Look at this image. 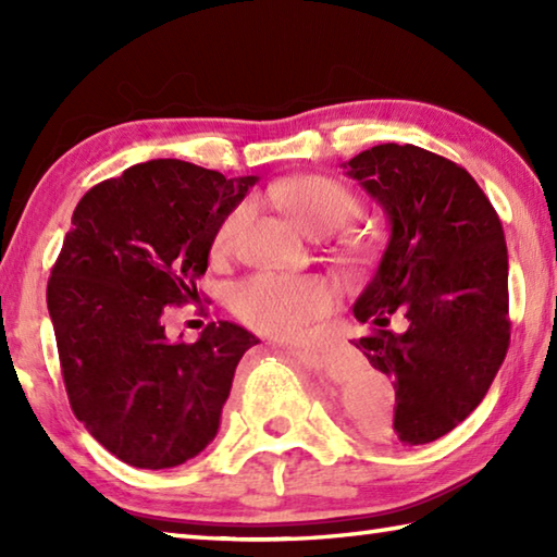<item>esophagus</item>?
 <instances>
[{
	"instance_id": "obj_1",
	"label": "esophagus",
	"mask_w": 557,
	"mask_h": 557,
	"mask_svg": "<svg viewBox=\"0 0 557 557\" xmlns=\"http://www.w3.org/2000/svg\"><path fill=\"white\" fill-rule=\"evenodd\" d=\"M289 354H297V356H305V358H317L319 351L312 346H287Z\"/></svg>"
}]
</instances>
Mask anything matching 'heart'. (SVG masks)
<instances>
[{"label":"heart","mask_w":557,"mask_h":557,"mask_svg":"<svg viewBox=\"0 0 557 557\" xmlns=\"http://www.w3.org/2000/svg\"><path fill=\"white\" fill-rule=\"evenodd\" d=\"M270 199L309 235L334 231L351 221L361 209L351 188L322 174L287 178V182L270 188ZM248 215V206H238L225 215L213 235L215 256H225L233 248ZM346 248L363 256L371 250V240L354 235V238H346ZM231 305L238 319L262 334L295 336L332 309L334 295L326 282L319 277H289L262 272V275H252L233 289Z\"/></svg>","instance_id":"heart-1"}]
</instances>
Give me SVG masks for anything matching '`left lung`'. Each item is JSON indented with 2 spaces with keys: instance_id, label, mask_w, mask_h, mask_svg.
I'll use <instances>...</instances> for the list:
<instances>
[{
  "instance_id": "left-lung-1",
  "label": "left lung",
  "mask_w": 557,
  "mask_h": 557,
  "mask_svg": "<svg viewBox=\"0 0 557 557\" xmlns=\"http://www.w3.org/2000/svg\"><path fill=\"white\" fill-rule=\"evenodd\" d=\"M388 215L391 238L354 305L371 334L354 346L393 379L391 440L428 445L484 400L502 369L508 256L502 221L467 169L414 145H379L344 164ZM400 313L406 332L387 329Z\"/></svg>"
}]
</instances>
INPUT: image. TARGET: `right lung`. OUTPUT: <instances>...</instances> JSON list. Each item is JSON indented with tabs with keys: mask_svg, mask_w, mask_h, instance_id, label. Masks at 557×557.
Returning a JSON list of instances; mask_svg holds the SVG:
<instances>
[{
	"mask_svg": "<svg viewBox=\"0 0 557 557\" xmlns=\"http://www.w3.org/2000/svg\"><path fill=\"white\" fill-rule=\"evenodd\" d=\"M258 176L152 159L75 206L46 289L71 408L117 459L169 469L215 437L248 329L211 322L172 342L164 317L199 299L213 235Z\"/></svg>",
	"mask_w": 557,
	"mask_h": 557,
	"instance_id": "1",
	"label": "right lung"
}]
</instances>
